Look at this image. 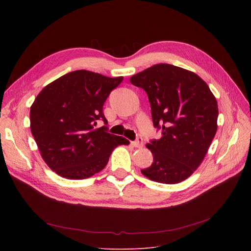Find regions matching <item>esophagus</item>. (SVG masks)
<instances>
[{"mask_svg":"<svg viewBox=\"0 0 251 251\" xmlns=\"http://www.w3.org/2000/svg\"><path fill=\"white\" fill-rule=\"evenodd\" d=\"M132 146L134 148H142L143 147V140H142V138L141 137H137V139L132 142Z\"/></svg>","mask_w":251,"mask_h":251,"instance_id":"obj_1","label":"esophagus"}]
</instances>
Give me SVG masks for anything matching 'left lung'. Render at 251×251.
Masks as SVG:
<instances>
[{
    "label": "left lung",
    "mask_w": 251,
    "mask_h": 251,
    "mask_svg": "<svg viewBox=\"0 0 251 251\" xmlns=\"http://www.w3.org/2000/svg\"><path fill=\"white\" fill-rule=\"evenodd\" d=\"M130 82L147 92L153 126L162 131L160 139L147 144L153 163L141 173L165 184L187 179L216 135V98L199 75L170 64L153 65L131 76Z\"/></svg>",
    "instance_id": "left-lung-1"
}]
</instances>
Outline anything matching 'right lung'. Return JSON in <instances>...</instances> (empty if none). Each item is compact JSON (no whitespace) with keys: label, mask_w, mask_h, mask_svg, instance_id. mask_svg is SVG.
<instances>
[{"label":"right lung","mask_w":251,"mask_h":251,"mask_svg":"<svg viewBox=\"0 0 251 251\" xmlns=\"http://www.w3.org/2000/svg\"><path fill=\"white\" fill-rule=\"evenodd\" d=\"M123 77L87 70L63 75L47 85L30 108V129L46 164L67 179H85L101 171L115 148L129 144L108 132L102 107Z\"/></svg>","instance_id":"1"}]
</instances>
